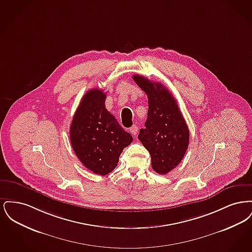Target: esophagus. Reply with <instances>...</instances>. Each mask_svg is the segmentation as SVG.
Returning <instances> with one entry per match:
<instances>
[{
    "label": "esophagus",
    "mask_w": 252,
    "mask_h": 252,
    "mask_svg": "<svg viewBox=\"0 0 252 252\" xmlns=\"http://www.w3.org/2000/svg\"><path fill=\"white\" fill-rule=\"evenodd\" d=\"M129 131L131 133L132 135H136L137 134V132H138V126H131L130 128H129Z\"/></svg>",
    "instance_id": "esophagus-1"
}]
</instances>
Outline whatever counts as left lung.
Returning a JSON list of instances; mask_svg holds the SVG:
<instances>
[{
  "instance_id": "obj_1",
  "label": "left lung",
  "mask_w": 252,
  "mask_h": 252,
  "mask_svg": "<svg viewBox=\"0 0 252 252\" xmlns=\"http://www.w3.org/2000/svg\"><path fill=\"white\" fill-rule=\"evenodd\" d=\"M133 79L148 97L145 128H141L139 140L151 156L153 170L166 175L179 165L189 145L190 132L177 100L167 89L142 75Z\"/></svg>"
}]
</instances>
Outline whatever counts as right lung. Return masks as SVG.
Masks as SVG:
<instances>
[{
    "instance_id": "add662e5",
    "label": "right lung",
    "mask_w": 252,
    "mask_h": 252,
    "mask_svg": "<svg viewBox=\"0 0 252 252\" xmlns=\"http://www.w3.org/2000/svg\"><path fill=\"white\" fill-rule=\"evenodd\" d=\"M106 94L92 89L85 94L72 118L70 140L85 167L106 176L117 166L124 148L133 141L105 106Z\"/></svg>"
}]
</instances>
